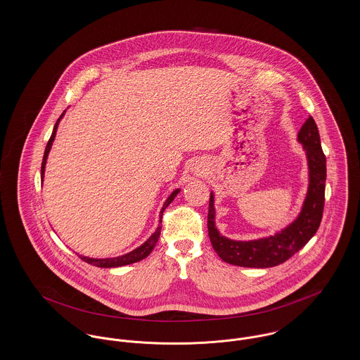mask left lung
I'll list each match as a JSON object with an SVG mask.
<instances>
[{
    "mask_svg": "<svg viewBox=\"0 0 360 360\" xmlns=\"http://www.w3.org/2000/svg\"><path fill=\"white\" fill-rule=\"evenodd\" d=\"M309 166V188L295 220L281 231L253 240H233L216 229L214 197L211 191L208 211V233L219 257L236 266L272 268L297 253L317 233L325 204L326 158L321 148L316 121L310 115L297 133Z\"/></svg>",
    "mask_w": 360,
    "mask_h": 360,
    "instance_id": "8db88e82",
    "label": "left lung"
}]
</instances>
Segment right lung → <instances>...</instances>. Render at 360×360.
<instances>
[{"label":"right lung","instance_id":"add662e5","mask_svg":"<svg viewBox=\"0 0 360 360\" xmlns=\"http://www.w3.org/2000/svg\"><path fill=\"white\" fill-rule=\"evenodd\" d=\"M64 115L65 111L63 112V115L58 118V121L56 122L54 129H53V133H51V137H50V140H49V143H47V146H46V149H44V155H43L42 160V169H41L42 181L43 176H44V169H46L47 156H49V152H50L51 146H53V141H54V139H56V133H57V129H58V125H60V121L63 120V117H64ZM179 191H181V189H176V191H172V193L169 194V197H167V200L165 201V204H163V207H162L160 214H159L160 220H159V226H158L156 231L152 233V235L149 236L148 239H147L141 246H139L137 249L131 250L130 253L124 254V255H120V257H114V258H89V257H85V255H82V254H79V257H80L83 261H85V262L91 264V265H94V266H98V268H118V266H124V265H129V264H134V262H139V261H141V259L147 258L149 254H150V252L153 250V248H155V245L158 243V239H159V236H160V230H162L160 223H162L163 212H165V210H166V208L169 207V204L172 202V200L175 198V195H176Z\"/></svg>","mask_w":360,"mask_h":360}]
</instances>
